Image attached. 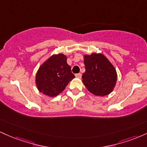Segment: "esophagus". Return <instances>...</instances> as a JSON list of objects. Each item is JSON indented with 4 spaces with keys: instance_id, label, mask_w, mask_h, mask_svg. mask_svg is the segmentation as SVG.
<instances>
[{
    "instance_id": "34e87169",
    "label": "esophagus",
    "mask_w": 147,
    "mask_h": 147,
    "mask_svg": "<svg viewBox=\"0 0 147 147\" xmlns=\"http://www.w3.org/2000/svg\"><path fill=\"white\" fill-rule=\"evenodd\" d=\"M82 73H77L75 75L76 77H77V78H81V77H82Z\"/></svg>"
}]
</instances>
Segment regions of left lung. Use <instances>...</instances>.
I'll use <instances>...</instances> for the list:
<instances>
[{"mask_svg": "<svg viewBox=\"0 0 147 147\" xmlns=\"http://www.w3.org/2000/svg\"><path fill=\"white\" fill-rule=\"evenodd\" d=\"M86 71L82 75L83 83L91 93L97 96L109 95L117 81L113 65L102 54L85 55Z\"/></svg>", "mask_w": 147, "mask_h": 147, "instance_id": "1", "label": "left lung"}]
</instances>
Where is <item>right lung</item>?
I'll use <instances>...</instances> for the list:
<instances>
[{
  "instance_id": "1",
  "label": "right lung",
  "mask_w": 147,
  "mask_h": 147,
  "mask_svg": "<svg viewBox=\"0 0 147 147\" xmlns=\"http://www.w3.org/2000/svg\"><path fill=\"white\" fill-rule=\"evenodd\" d=\"M75 77L64 55H53L40 67L36 75L37 88L44 95L55 97Z\"/></svg>"
}]
</instances>
